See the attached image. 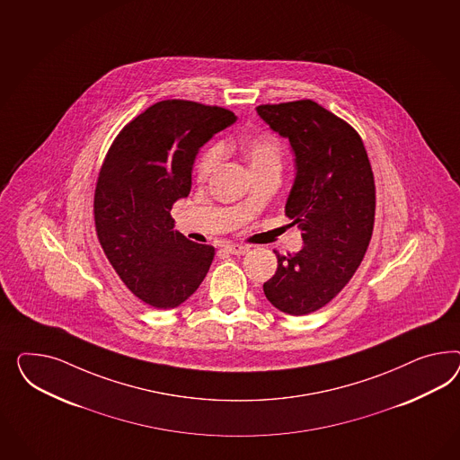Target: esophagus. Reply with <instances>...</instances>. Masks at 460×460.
Listing matches in <instances>:
<instances>
[{"mask_svg":"<svg viewBox=\"0 0 460 460\" xmlns=\"http://www.w3.org/2000/svg\"><path fill=\"white\" fill-rule=\"evenodd\" d=\"M224 249L231 254H246V252H249V246H243V244H227Z\"/></svg>","mask_w":460,"mask_h":460,"instance_id":"obj_1","label":"esophagus"}]
</instances>
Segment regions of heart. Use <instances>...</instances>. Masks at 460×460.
Listing matches in <instances>:
<instances>
[{"instance_id":"b5f03b06","label":"heart","mask_w":460,"mask_h":460,"mask_svg":"<svg viewBox=\"0 0 460 460\" xmlns=\"http://www.w3.org/2000/svg\"><path fill=\"white\" fill-rule=\"evenodd\" d=\"M241 150L249 162L251 171H258L270 165H281L283 161V144L279 137L273 132H256L243 138ZM223 159L221 146H211L202 152L196 165V174L200 179H206L214 172Z\"/></svg>"}]
</instances>
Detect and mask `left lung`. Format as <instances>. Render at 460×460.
<instances>
[{
  "label": "left lung",
  "mask_w": 460,
  "mask_h": 460,
  "mask_svg": "<svg viewBox=\"0 0 460 460\" xmlns=\"http://www.w3.org/2000/svg\"><path fill=\"white\" fill-rule=\"evenodd\" d=\"M295 152L296 177L286 200L305 246L278 256L262 289L288 314L323 308L358 270L372 237L375 181L358 132L313 100L256 107Z\"/></svg>",
  "instance_id": "obj_1"
}]
</instances>
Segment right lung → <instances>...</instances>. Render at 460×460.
<instances>
[{"label": "right lung", "instance_id": "add662e5", "mask_svg": "<svg viewBox=\"0 0 460 460\" xmlns=\"http://www.w3.org/2000/svg\"><path fill=\"white\" fill-rule=\"evenodd\" d=\"M234 122L223 107L162 100L125 125L102 164L100 246L124 285L157 310L184 303L209 271L214 248L174 231L171 209L190 192L199 149Z\"/></svg>", "mask_w": 460, "mask_h": 460}]
</instances>
